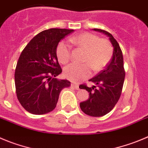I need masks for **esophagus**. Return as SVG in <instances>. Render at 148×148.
<instances>
[{
  "label": "esophagus",
  "mask_w": 148,
  "mask_h": 148,
  "mask_svg": "<svg viewBox=\"0 0 148 148\" xmlns=\"http://www.w3.org/2000/svg\"><path fill=\"white\" fill-rule=\"evenodd\" d=\"M71 87L74 88V89L76 90H79V85L77 83H71Z\"/></svg>",
  "instance_id": "esophagus-1"
}]
</instances>
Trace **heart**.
Listing matches in <instances>:
<instances>
[{"instance_id":"b5f03b06","label":"heart","mask_w":148,"mask_h":148,"mask_svg":"<svg viewBox=\"0 0 148 148\" xmlns=\"http://www.w3.org/2000/svg\"><path fill=\"white\" fill-rule=\"evenodd\" d=\"M69 41L78 47L85 49L82 64L69 65L64 69V76L68 79L79 81L89 77L91 69L95 72L103 69L111 60L113 47L109 40L100 38L90 33H83L71 37ZM71 47L66 41L59 42L56 48V55L60 63L66 64L71 59Z\"/></svg>"}]
</instances>
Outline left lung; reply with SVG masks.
<instances>
[{
	"label": "left lung",
	"instance_id": "obj_1",
	"mask_svg": "<svg viewBox=\"0 0 148 148\" xmlns=\"http://www.w3.org/2000/svg\"><path fill=\"white\" fill-rule=\"evenodd\" d=\"M95 31L103 33L110 37L113 46L112 58L105 69L102 70L89 81L95 85L88 88L85 85H79L80 89H85L89 93V99L79 103L82 111L92 117H101L110 112L121 97L125 79L123 57L119 44L111 34L94 28Z\"/></svg>",
	"mask_w": 148,
	"mask_h": 148
}]
</instances>
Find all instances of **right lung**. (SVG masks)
<instances>
[{
    "mask_svg": "<svg viewBox=\"0 0 148 148\" xmlns=\"http://www.w3.org/2000/svg\"><path fill=\"white\" fill-rule=\"evenodd\" d=\"M74 30L51 28L30 40L17 61L14 73L17 99L26 111L44 114L56 107L60 91L71 85L55 77L62 72L58 61V43Z\"/></svg>",
    "mask_w": 148,
    "mask_h": 148,
    "instance_id": "1",
    "label": "right lung"
}]
</instances>
